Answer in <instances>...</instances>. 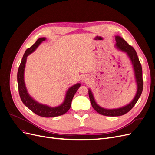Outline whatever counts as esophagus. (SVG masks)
Segmentation results:
<instances>
[{"instance_id":"obj_1","label":"esophagus","mask_w":155,"mask_h":155,"mask_svg":"<svg viewBox=\"0 0 155 155\" xmlns=\"http://www.w3.org/2000/svg\"><path fill=\"white\" fill-rule=\"evenodd\" d=\"M83 79H84V81H87L88 80V78H87V77H84Z\"/></svg>"}]
</instances>
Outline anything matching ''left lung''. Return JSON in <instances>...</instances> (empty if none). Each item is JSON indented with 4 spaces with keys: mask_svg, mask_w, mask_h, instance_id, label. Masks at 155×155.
I'll return each instance as SVG.
<instances>
[{
    "mask_svg": "<svg viewBox=\"0 0 155 155\" xmlns=\"http://www.w3.org/2000/svg\"><path fill=\"white\" fill-rule=\"evenodd\" d=\"M116 46L120 49V50L127 53L130 59H131L133 65L136 80L137 84V93L134 97V99L129 104L126 105V106L123 107H121L119 109H106L102 108L101 107L99 106V105L97 104V103L94 100V96L91 91L90 90L88 91L89 98H90L91 102L93 108L97 112L99 113L100 114H102L103 116H112V117L123 116L125 114H126L127 112H128L129 111L131 110L140 97L143 91V88L142 67H141V63L139 60V58H138L136 51H135V50L133 46L129 45L124 39H123V38L119 36L116 37Z\"/></svg>",
    "mask_w": 155,
    "mask_h": 155,
    "instance_id": "8db88e82",
    "label": "left lung"
}]
</instances>
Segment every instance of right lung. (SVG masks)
<instances>
[{
    "instance_id": "add662e5",
    "label": "right lung",
    "mask_w": 155,
    "mask_h": 155,
    "mask_svg": "<svg viewBox=\"0 0 155 155\" xmlns=\"http://www.w3.org/2000/svg\"><path fill=\"white\" fill-rule=\"evenodd\" d=\"M45 40V38H39L36 41V42L32 46L28 48L25 53H24L18 71V90L22 102L32 112L43 117H51L61 116L68 112L71 107L73 97L80 87V84H77L70 88L67 92L66 97H65L64 102L60 106L56 107H50L47 106V105L40 104L32 99L29 95L28 93L27 92L24 81V68H25L27 56L32 52H33L39 46V45Z\"/></svg>"
}]
</instances>
